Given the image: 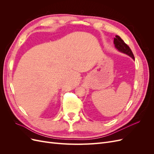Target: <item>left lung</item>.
I'll return each instance as SVG.
<instances>
[{"label":"left lung","instance_id":"1","mask_svg":"<svg viewBox=\"0 0 154 154\" xmlns=\"http://www.w3.org/2000/svg\"><path fill=\"white\" fill-rule=\"evenodd\" d=\"M114 44L115 45V48L117 49L120 52L127 54L130 56L134 60V56L132 50L130 49L129 46L125 43V42L120 38L118 35H116V37L114 38Z\"/></svg>","mask_w":154,"mask_h":154}]
</instances>
